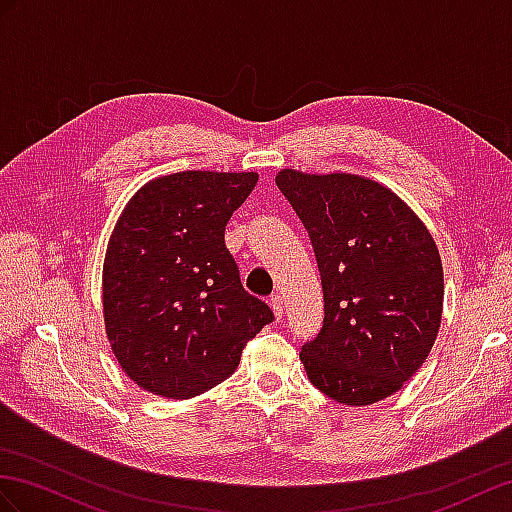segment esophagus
<instances>
[{
    "label": "esophagus",
    "mask_w": 512,
    "mask_h": 512,
    "mask_svg": "<svg viewBox=\"0 0 512 512\" xmlns=\"http://www.w3.org/2000/svg\"><path fill=\"white\" fill-rule=\"evenodd\" d=\"M270 307H272L274 318L281 320L283 318V296L281 294H272L270 296Z\"/></svg>",
    "instance_id": "34e87169"
}]
</instances>
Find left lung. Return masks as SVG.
I'll list each match as a JSON object with an SVG mask.
<instances>
[{"label": "left lung", "mask_w": 512, "mask_h": 512, "mask_svg": "<svg viewBox=\"0 0 512 512\" xmlns=\"http://www.w3.org/2000/svg\"><path fill=\"white\" fill-rule=\"evenodd\" d=\"M279 190L316 251L324 324L300 350L311 385L346 406L393 396L428 359L443 316L435 238L385 183L281 168Z\"/></svg>", "instance_id": "1"}]
</instances>
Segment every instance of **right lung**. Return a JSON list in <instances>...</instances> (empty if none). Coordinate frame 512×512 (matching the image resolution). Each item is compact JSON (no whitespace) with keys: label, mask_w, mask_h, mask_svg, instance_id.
Here are the masks:
<instances>
[{"label":"right lung","mask_w":512,"mask_h":512,"mask_svg":"<svg viewBox=\"0 0 512 512\" xmlns=\"http://www.w3.org/2000/svg\"><path fill=\"white\" fill-rule=\"evenodd\" d=\"M257 173L183 170L144 183L116 220L101 274L106 337L144 391L188 400L229 378L272 311L248 294L225 227Z\"/></svg>","instance_id":"add662e5"}]
</instances>
